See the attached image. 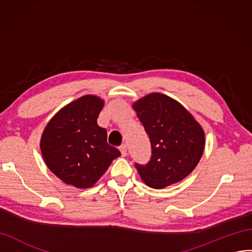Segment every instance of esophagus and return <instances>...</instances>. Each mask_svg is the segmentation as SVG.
Masks as SVG:
<instances>
[{
	"mask_svg": "<svg viewBox=\"0 0 252 252\" xmlns=\"http://www.w3.org/2000/svg\"><path fill=\"white\" fill-rule=\"evenodd\" d=\"M120 151H121L122 156H123V157H126V156H127V147H126L125 144L120 146Z\"/></svg>",
	"mask_w": 252,
	"mask_h": 252,
	"instance_id": "1",
	"label": "esophagus"
}]
</instances>
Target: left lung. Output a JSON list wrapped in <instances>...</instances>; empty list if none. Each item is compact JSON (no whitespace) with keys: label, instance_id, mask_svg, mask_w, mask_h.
<instances>
[{"label":"left lung","instance_id":"left-lung-1","mask_svg":"<svg viewBox=\"0 0 252 252\" xmlns=\"http://www.w3.org/2000/svg\"><path fill=\"white\" fill-rule=\"evenodd\" d=\"M152 144L147 164L135 163L142 180L163 189L193 172L205 149V132L193 115L178 101L151 93L132 105Z\"/></svg>","mask_w":252,"mask_h":252}]
</instances>
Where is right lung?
<instances>
[{"label":"right lung","instance_id":"right-lung-1","mask_svg":"<svg viewBox=\"0 0 252 252\" xmlns=\"http://www.w3.org/2000/svg\"><path fill=\"white\" fill-rule=\"evenodd\" d=\"M104 100L85 95L59 110L47 123L40 142L45 164L66 185L91 188L121 156L97 125Z\"/></svg>","mask_w":252,"mask_h":252}]
</instances>
